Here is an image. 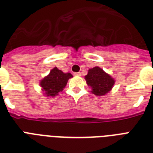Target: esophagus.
<instances>
[{
	"label": "esophagus",
	"instance_id": "esophagus-1",
	"mask_svg": "<svg viewBox=\"0 0 153 153\" xmlns=\"http://www.w3.org/2000/svg\"><path fill=\"white\" fill-rule=\"evenodd\" d=\"M81 73L80 72H78V73H74V76H81Z\"/></svg>",
	"mask_w": 153,
	"mask_h": 153
}]
</instances>
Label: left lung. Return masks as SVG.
I'll list each match as a JSON object with an SVG mask.
<instances>
[{"label": "left lung", "instance_id": "obj_1", "mask_svg": "<svg viewBox=\"0 0 153 153\" xmlns=\"http://www.w3.org/2000/svg\"><path fill=\"white\" fill-rule=\"evenodd\" d=\"M85 79L87 85L91 87V92L98 96L105 95L109 93L115 82L109 74L98 67L89 70Z\"/></svg>", "mask_w": 153, "mask_h": 153}]
</instances>
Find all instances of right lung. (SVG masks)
<instances>
[{"label": "right lung", "instance_id": "right-lung-1", "mask_svg": "<svg viewBox=\"0 0 153 153\" xmlns=\"http://www.w3.org/2000/svg\"><path fill=\"white\" fill-rule=\"evenodd\" d=\"M72 77L71 73H63L57 67H55L50 71L48 76L42 79L39 85L43 88L42 91H44L45 95L55 97L63 90L68 79Z\"/></svg>", "mask_w": 153, "mask_h": 153}]
</instances>
